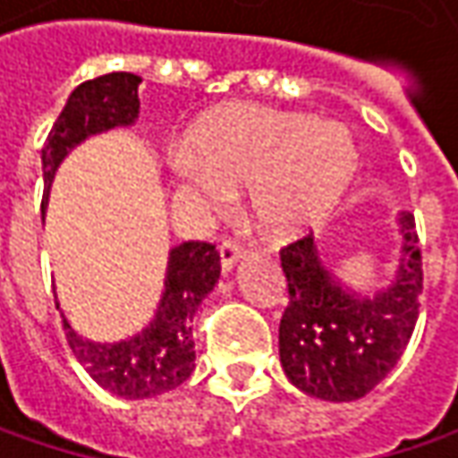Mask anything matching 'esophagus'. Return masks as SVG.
I'll return each instance as SVG.
<instances>
[{"label": "esophagus", "instance_id": "1", "mask_svg": "<svg viewBox=\"0 0 458 458\" xmlns=\"http://www.w3.org/2000/svg\"><path fill=\"white\" fill-rule=\"evenodd\" d=\"M244 255V247L239 244L237 239H224L219 244V257H221V267L224 270H232L234 267V262H237L239 257Z\"/></svg>", "mask_w": 458, "mask_h": 458}]
</instances>
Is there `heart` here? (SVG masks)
Masks as SVG:
<instances>
[{
    "instance_id": "heart-1",
    "label": "heart",
    "mask_w": 458,
    "mask_h": 458,
    "mask_svg": "<svg viewBox=\"0 0 458 458\" xmlns=\"http://www.w3.org/2000/svg\"><path fill=\"white\" fill-rule=\"evenodd\" d=\"M181 178L214 206L250 191L267 237L306 232L336 203L354 173V145L336 122L267 106H229L183 140Z\"/></svg>"
}]
</instances>
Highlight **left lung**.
I'll list each match as a JSON object with an SVG mask.
<instances>
[{
    "label": "left lung",
    "instance_id": "obj_1",
    "mask_svg": "<svg viewBox=\"0 0 458 458\" xmlns=\"http://www.w3.org/2000/svg\"><path fill=\"white\" fill-rule=\"evenodd\" d=\"M403 262L393 285L377 298H354L326 273L313 239L280 250L288 306L280 318V361L295 387L321 400L367 395L403 357L411 342L420 293L423 255L411 211L400 214Z\"/></svg>",
    "mask_w": 458,
    "mask_h": 458
}]
</instances>
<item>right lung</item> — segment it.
Masks as SVG:
<instances>
[{"instance_id": "1", "label": "right lung", "mask_w": 458, "mask_h": 458, "mask_svg": "<svg viewBox=\"0 0 458 458\" xmlns=\"http://www.w3.org/2000/svg\"><path fill=\"white\" fill-rule=\"evenodd\" d=\"M140 76L116 71L76 86L43 145V199H47V185L55 175V167L73 145L89 134L132 122L140 112ZM219 273L216 244L183 242L170 252L163 301L155 321L140 336L119 344H91L63 321L71 352L86 372L114 395L137 400L175 390L193 372L196 352L191 321Z\"/></svg>"}]
</instances>
